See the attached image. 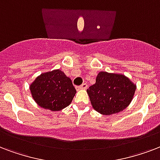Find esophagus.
Listing matches in <instances>:
<instances>
[{
	"mask_svg": "<svg viewBox=\"0 0 160 160\" xmlns=\"http://www.w3.org/2000/svg\"><path fill=\"white\" fill-rule=\"evenodd\" d=\"M87 84L86 83H84V84H82L81 85H79V86H76V90H85V89H87Z\"/></svg>",
	"mask_w": 160,
	"mask_h": 160,
	"instance_id": "1",
	"label": "esophagus"
}]
</instances>
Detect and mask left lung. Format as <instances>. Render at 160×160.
<instances>
[{"label":"left lung","instance_id":"obj_1","mask_svg":"<svg viewBox=\"0 0 160 160\" xmlns=\"http://www.w3.org/2000/svg\"><path fill=\"white\" fill-rule=\"evenodd\" d=\"M136 85L122 74L101 71L87 89L94 109L104 115L123 111L134 98Z\"/></svg>","mask_w":160,"mask_h":160}]
</instances>
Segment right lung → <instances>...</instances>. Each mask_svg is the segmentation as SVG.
I'll return each mask as SVG.
<instances>
[{"label": "right lung", "instance_id": "obj_1", "mask_svg": "<svg viewBox=\"0 0 160 160\" xmlns=\"http://www.w3.org/2000/svg\"><path fill=\"white\" fill-rule=\"evenodd\" d=\"M30 90L39 106L51 111L70 105L76 93L71 80L59 69L38 75L30 85Z\"/></svg>", "mask_w": 160, "mask_h": 160}]
</instances>
